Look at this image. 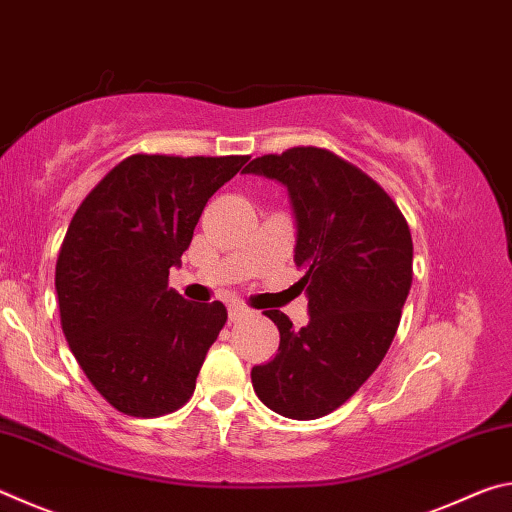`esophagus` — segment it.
Masks as SVG:
<instances>
[{
  "mask_svg": "<svg viewBox=\"0 0 512 512\" xmlns=\"http://www.w3.org/2000/svg\"><path fill=\"white\" fill-rule=\"evenodd\" d=\"M228 314H230V320H241V318L250 316V309L244 307V305H232V307L228 309Z\"/></svg>",
  "mask_w": 512,
  "mask_h": 512,
  "instance_id": "1",
  "label": "esophagus"
}]
</instances>
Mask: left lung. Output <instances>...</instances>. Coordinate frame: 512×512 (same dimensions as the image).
<instances>
[{
    "label": "left lung",
    "mask_w": 512,
    "mask_h": 512,
    "mask_svg": "<svg viewBox=\"0 0 512 512\" xmlns=\"http://www.w3.org/2000/svg\"><path fill=\"white\" fill-rule=\"evenodd\" d=\"M246 173L287 185L305 268L298 284L309 296L300 329L280 309L266 311L280 350L250 379L284 418H323L359 391L395 339L413 280L409 223L366 171L318 146L262 155Z\"/></svg>",
    "instance_id": "8db88e82"
}]
</instances>
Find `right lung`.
I'll use <instances>...</instances> for the list:
<instances>
[{"label": "right lung", "instance_id": "1", "mask_svg": "<svg viewBox=\"0 0 512 512\" xmlns=\"http://www.w3.org/2000/svg\"><path fill=\"white\" fill-rule=\"evenodd\" d=\"M248 155L135 153L72 216L56 262L60 327L99 395L133 418H160L194 395L223 302H189L169 268L192 244L205 203Z\"/></svg>", "mask_w": 512, "mask_h": 512}]
</instances>
